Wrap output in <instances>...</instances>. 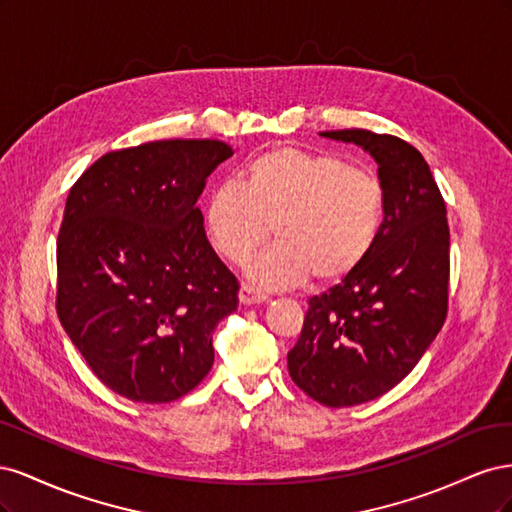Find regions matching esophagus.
Returning a JSON list of instances; mask_svg holds the SVG:
<instances>
[{
    "instance_id": "obj_1",
    "label": "esophagus",
    "mask_w": 512,
    "mask_h": 512,
    "mask_svg": "<svg viewBox=\"0 0 512 512\" xmlns=\"http://www.w3.org/2000/svg\"><path fill=\"white\" fill-rule=\"evenodd\" d=\"M265 299H267L265 292L256 290L250 284H241V288H239V301H241V305H256V303H262Z\"/></svg>"
}]
</instances>
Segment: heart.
Wrapping results in <instances>:
<instances>
[{"label":"heart","mask_w":512,"mask_h":512,"mask_svg":"<svg viewBox=\"0 0 512 512\" xmlns=\"http://www.w3.org/2000/svg\"><path fill=\"white\" fill-rule=\"evenodd\" d=\"M384 213V190L365 168L333 153L275 147L247 164L239 183H220L205 207L213 250L243 265L267 241L275 245L250 262L262 288H292L307 280H344L371 252Z\"/></svg>","instance_id":"1"}]
</instances>
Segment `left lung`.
<instances>
[{"label": "left lung", "instance_id": "left-lung-1", "mask_svg": "<svg viewBox=\"0 0 512 512\" xmlns=\"http://www.w3.org/2000/svg\"><path fill=\"white\" fill-rule=\"evenodd\" d=\"M361 145L378 162L384 220L374 247L342 284L309 299L288 352L294 384L318 404H365L404 380L448 312L451 232L421 151L391 134L320 132Z\"/></svg>", "mask_w": 512, "mask_h": 512}]
</instances>
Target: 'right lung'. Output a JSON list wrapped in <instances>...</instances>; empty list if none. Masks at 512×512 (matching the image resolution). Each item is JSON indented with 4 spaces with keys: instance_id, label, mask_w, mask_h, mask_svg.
<instances>
[{
    "instance_id": "1",
    "label": "right lung",
    "mask_w": 512,
    "mask_h": 512,
    "mask_svg": "<svg viewBox=\"0 0 512 512\" xmlns=\"http://www.w3.org/2000/svg\"><path fill=\"white\" fill-rule=\"evenodd\" d=\"M232 149L175 138L117 149L70 188L57 237V316L100 382L138 404L188 395L239 282L196 207Z\"/></svg>"
}]
</instances>
